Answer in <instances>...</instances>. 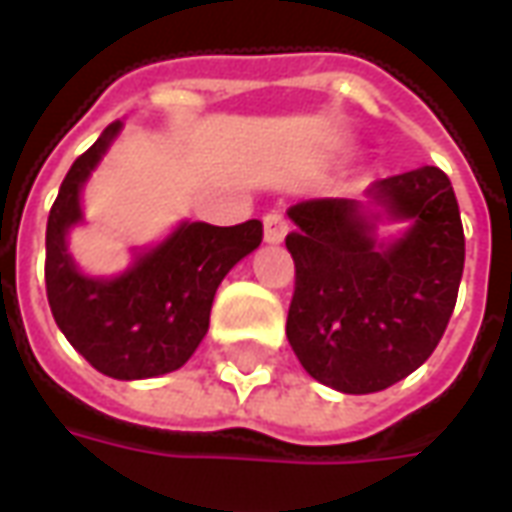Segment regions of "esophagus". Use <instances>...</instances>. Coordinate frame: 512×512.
Returning <instances> with one entry per match:
<instances>
[{
  "instance_id": "1",
  "label": "esophagus",
  "mask_w": 512,
  "mask_h": 512,
  "mask_svg": "<svg viewBox=\"0 0 512 512\" xmlns=\"http://www.w3.org/2000/svg\"><path fill=\"white\" fill-rule=\"evenodd\" d=\"M285 235H288V219L279 211L266 213V216H263V238H266L268 244L285 241Z\"/></svg>"
}]
</instances>
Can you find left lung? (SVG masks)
Listing matches in <instances>:
<instances>
[{
  "label": "left lung",
  "mask_w": 512,
  "mask_h": 512,
  "mask_svg": "<svg viewBox=\"0 0 512 512\" xmlns=\"http://www.w3.org/2000/svg\"><path fill=\"white\" fill-rule=\"evenodd\" d=\"M389 219L411 222L378 244V213L356 200L290 205L285 246L296 263L288 310L290 348L315 381L370 395L414 373L450 323L463 274V224L450 178L422 167L367 189Z\"/></svg>",
  "instance_id": "left-lung-1"
}]
</instances>
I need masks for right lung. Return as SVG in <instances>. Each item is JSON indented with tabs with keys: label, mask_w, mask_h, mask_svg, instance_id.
<instances>
[{
	"label": "right lung",
	"mask_w": 512,
	"mask_h": 512,
	"mask_svg": "<svg viewBox=\"0 0 512 512\" xmlns=\"http://www.w3.org/2000/svg\"><path fill=\"white\" fill-rule=\"evenodd\" d=\"M120 131V120L73 161L46 224V296L68 343L109 378L136 381L189 362L211 321L216 288L227 271L263 241V224L235 227L183 222L164 244L134 260L120 277H84L65 235L82 222L79 191Z\"/></svg>",
	"instance_id": "obj_1"
}]
</instances>
